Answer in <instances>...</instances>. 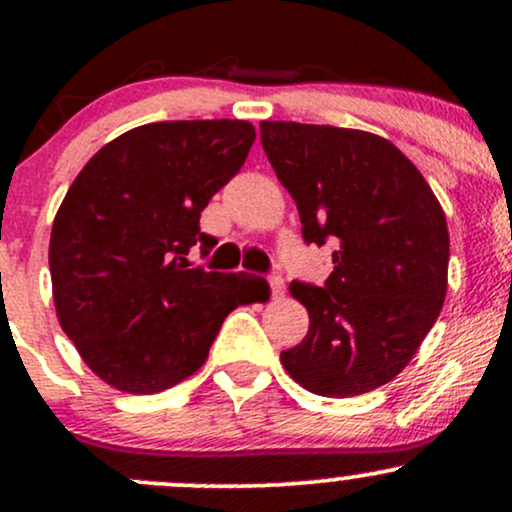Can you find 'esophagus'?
I'll return each mask as SVG.
<instances>
[{
	"instance_id": "esophagus-1",
	"label": "esophagus",
	"mask_w": 512,
	"mask_h": 512,
	"mask_svg": "<svg viewBox=\"0 0 512 512\" xmlns=\"http://www.w3.org/2000/svg\"><path fill=\"white\" fill-rule=\"evenodd\" d=\"M269 286H272V293H274V298H281L284 296V276H281L279 272H272L269 274Z\"/></svg>"
}]
</instances>
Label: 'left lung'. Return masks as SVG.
Wrapping results in <instances>:
<instances>
[{"instance_id": "1", "label": "left lung", "mask_w": 512, "mask_h": 512, "mask_svg": "<svg viewBox=\"0 0 512 512\" xmlns=\"http://www.w3.org/2000/svg\"><path fill=\"white\" fill-rule=\"evenodd\" d=\"M262 149L289 190L303 240L334 245L322 286L291 281L310 315L281 351L296 383L356 397L390 383L443 308L450 236L424 175L395 144L361 129L260 122Z\"/></svg>"}]
</instances>
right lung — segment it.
<instances>
[{"mask_svg":"<svg viewBox=\"0 0 512 512\" xmlns=\"http://www.w3.org/2000/svg\"><path fill=\"white\" fill-rule=\"evenodd\" d=\"M255 127L175 120L105 144L69 187L50 236L57 317L86 366L117 390L154 395L207 361L223 320L262 301V276L207 272L209 199L243 168Z\"/></svg>","mask_w":512,"mask_h":512,"instance_id":"1","label":"right lung"}]
</instances>
